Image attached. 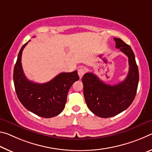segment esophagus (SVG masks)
I'll use <instances>...</instances> for the list:
<instances>
[{
  "instance_id": "1",
  "label": "esophagus",
  "mask_w": 152,
  "mask_h": 152,
  "mask_svg": "<svg viewBox=\"0 0 152 152\" xmlns=\"http://www.w3.org/2000/svg\"><path fill=\"white\" fill-rule=\"evenodd\" d=\"M85 73H86L85 68H83V67H81V68H79L78 69V75H79V77H80V78H81Z\"/></svg>"
}]
</instances>
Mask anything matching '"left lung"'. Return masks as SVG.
Masks as SVG:
<instances>
[{"mask_svg": "<svg viewBox=\"0 0 152 152\" xmlns=\"http://www.w3.org/2000/svg\"><path fill=\"white\" fill-rule=\"evenodd\" d=\"M116 48L129 58V71L125 80L114 86L102 81L96 75L87 73L82 78L83 94L88 108L96 116L109 118L125 110L135 99L139 71L132 49L122 39L114 38Z\"/></svg>", "mask_w": 152, "mask_h": 152, "instance_id": "obj_1", "label": "left lung"}]
</instances>
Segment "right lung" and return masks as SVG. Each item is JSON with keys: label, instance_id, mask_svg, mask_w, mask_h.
Instances as JSON below:
<instances>
[{"label": "right lung", "instance_id": "1", "mask_svg": "<svg viewBox=\"0 0 152 152\" xmlns=\"http://www.w3.org/2000/svg\"><path fill=\"white\" fill-rule=\"evenodd\" d=\"M20 50L13 71V81L17 96L29 111L44 118L57 116L64 110L67 94L71 86L79 79L77 71L61 73L47 83H37L28 80L23 73Z\"/></svg>", "mask_w": 152, "mask_h": 152}]
</instances>
